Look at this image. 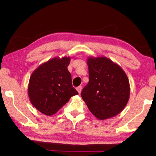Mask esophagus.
I'll use <instances>...</instances> for the list:
<instances>
[{"label": "esophagus", "instance_id": "esophagus-1", "mask_svg": "<svg viewBox=\"0 0 156 156\" xmlns=\"http://www.w3.org/2000/svg\"><path fill=\"white\" fill-rule=\"evenodd\" d=\"M77 91H78L79 93H81V90H82V87H81V86H79V87H77Z\"/></svg>", "mask_w": 156, "mask_h": 156}]
</instances>
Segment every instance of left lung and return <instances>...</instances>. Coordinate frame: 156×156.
<instances>
[{
	"mask_svg": "<svg viewBox=\"0 0 156 156\" xmlns=\"http://www.w3.org/2000/svg\"><path fill=\"white\" fill-rule=\"evenodd\" d=\"M89 83L81 97L90 112L99 119L119 113L129 98V80L118 65L106 57L87 59Z\"/></svg>",
	"mask_w": 156,
	"mask_h": 156,
	"instance_id": "obj_1",
	"label": "left lung"
}]
</instances>
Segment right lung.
<instances>
[{
    "label": "right lung",
    "mask_w": 156,
    "mask_h": 156,
    "mask_svg": "<svg viewBox=\"0 0 156 156\" xmlns=\"http://www.w3.org/2000/svg\"><path fill=\"white\" fill-rule=\"evenodd\" d=\"M69 63V57L54 58L41 65L30 76L28 88L30 102L44 115H53L71 97L78 94L67 69Z\"/></svg>",
    "instance_id": "1"
}]
</instances>
